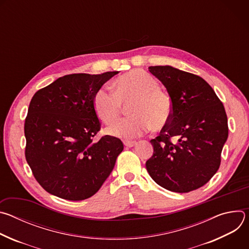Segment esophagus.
I'll use <instances>...</instances> for the list:
<instances>
[{
    "instance_id": "esophagus-1",
    "label": "esophagus",
    "mask_w": 249,
    "mask_h": 249,
    "mask_svg": "<svg viewBox=\"0 0 249 249\" xmlns=\"http://www.w3.org/2000/svg\"><path fill=\"white\" fill-rule=\"evenodd\" d=\"M136 144H137L136 141H124V145H125L126 147H129V148L134 147Z\"/></svg>"
}]
</instances>
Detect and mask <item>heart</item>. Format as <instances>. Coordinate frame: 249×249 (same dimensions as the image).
Wrapping results in <instances>:
<instances>
[{"label":"heart","instance_id":"1","mask_svg":"<svg viewBox=\"0 0 249 249\" xmlns=\"http://www.w3.org/2000/svg\"><path fill=\"white\" fill-rule=\"evenodd\" d=\"M115 91L106 88L98 89L92 98L93 109L105 124L116 121L123 112V106L130 103L132 117L120 120L106 132L113 137L133 139L146 133L163 129L170 121L172 101L170 96L160 90V83L143 71L134 70L117 78Z\"/></svg>","mask_w":249,"mask_h":249}]
</instances>
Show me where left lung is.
Returning a JSON list of instances; mask_svg holds the SVG:
<instances>
[{
  "instance_id": "left-lung-1",
  "label": "left lung",
  "mask_w": 249,
  "mask_h": 249,
  "mask_svg": "<svg viewBox=\"0 0 249 249\" xmlns=\"http://www.w3.org/2000/svg\"><path fill=\"white\" fill-rule=\"evenodd\" d=\"M171 101L169 123L151 140L154 154L146 162L152 178L173 192L205 185L218 171L229 135L222 101L201 77L171 66H151Z\"/></svg>"
}]
</instances>
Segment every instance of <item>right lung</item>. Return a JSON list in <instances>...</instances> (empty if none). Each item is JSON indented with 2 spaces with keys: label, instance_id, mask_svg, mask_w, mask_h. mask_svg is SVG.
<instances>
[{
  "label": "right lung",
  "instance_id": "1",
  "mask_svg": "<svg viewBox=\"0 0 249 249\" xmlns=\"http://www.w3.org/2000/svg\"><path fill=\"white\" fill-rule=\"evenodd\" d=\"M116 74L67 75L31 98L24 122L25 159L50 194L71 201L88 199L111 173L124 146L109 135L92 141L101 126L92 98Z\"/></svg>",
  "mask_w": 249,
  "mask_h": 249
}]
</instances>
